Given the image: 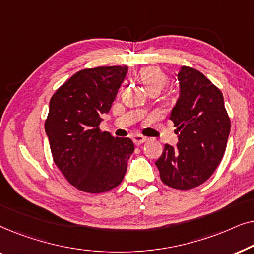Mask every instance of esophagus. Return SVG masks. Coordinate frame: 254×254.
Segmentation results:
<instances>
[{"label":"esophagus","mask_w":254,"mask_h":254,"mask_svg":"<svg viewBox=\"0 0 254 254\" xmlns=\"http://www.w3.org/2000/svg\"><path fill=\"white\" fill-rule=\"evenodd\" d=\"M147 141V138L144 136H142V135H134L133 136V142L136 145H141L142 143H144V142Z\"/></svg>","instance_id":"esophagus-1"}]
</instances>
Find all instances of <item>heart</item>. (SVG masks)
<instances>
[{
	"instance_id": "b5f03b06",
	"label": "heart",
	"mask_w": 254,
	"mask_h": 254,
	"mask_svg": "<svg viewBox=\"0 0 254 254\" xmlns=\"http://www.w3.org/2000/svg\"><path fill=\"white\" fill-rule=\"evenodd\" d=\"M138 78L143 83L148 91L152 89H157L161 91L168 82L166 75L157 67H145L141 69L138 72Z\"/></svg>"
}]
</instances>
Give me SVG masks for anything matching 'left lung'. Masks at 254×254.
Segmentation results:
<instances>
[{
  "label": "left lung",
  "instance_id": "1",
  "mask_svg": "<svg viewBox=\"0 0 254 254\" xmlns=\"http://www.w3.org/2000/svg\"><path fill=\"white\" fill-rule=\"evenodd\" d=\"M179 97L170 114L178 143L164 145L156 161L162 182L190 190L213 175L223 158L230 119L222 92L196 69L183 65L176 74Z\"/></svg>",
  "mask_w": 254,
  "mask_h": 254
}]
</instances>
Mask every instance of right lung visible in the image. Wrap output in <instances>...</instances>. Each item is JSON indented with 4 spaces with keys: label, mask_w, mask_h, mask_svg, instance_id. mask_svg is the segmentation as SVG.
<instances>
[{
    "label": "right lung",
    "mask_w": 254,
    "mask_h": 254,
    "mask_svg": "<svg viewBox=\"0 0 254 254\" xmlns=\"http://www.w3.org/2000/svg\"><path fill=\"white\" fill-rule=\"evenodd\" d=\"M127 71L126 65L83 69L51 98L45 130L54 163L83 192L104 193L117 187L134 152L130 138L99 129Z\"/></svg>",
    "instance_id": "add662e5"
}]
</instances>
